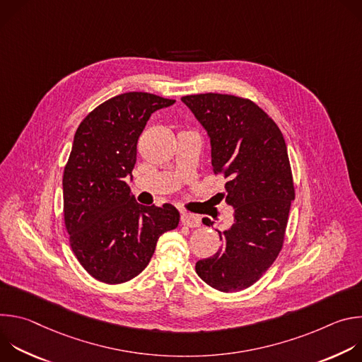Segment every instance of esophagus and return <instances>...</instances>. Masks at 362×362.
Instances as JSON below:
<instances>
[{
	"instance_id": "esophagus-1",
	"label": "esophagus",
	"mask_w": 362,
	"mask_h": 362,
	"mask_svg": "<svg viewBox=\"0 0 362 362\" xmlns=\"http://www.w3.org/2000/svg\"><path fill=\"white\" fill-rule=\"evenodd\" d=\"M180 221L187 228H197L200 225V218L197 215H193V214H187V212H183L182 216H180Z\"/></svg>"
}]
</instances>
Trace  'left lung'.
<instances>
[{"instance_id":"1","label":"left lung","mask_w":362,"mask_h":362,"mask_svg":"<svg viewBox=\"0 0 362 362\" xmlns=\"http://www.w3.org/2000/svg\"><path fill=\"white\" fill-rule=\"evenodd\" d=\"M182 101L208 130L212 170L223 175V196L235 209L233 225L218 230L222 247L196 262V274L212 288H249L278 257L295 186L284 136L276 123L249 98L204 93ZM204 225L212 222L204 218Z\"/></svg>"}]
</instances>
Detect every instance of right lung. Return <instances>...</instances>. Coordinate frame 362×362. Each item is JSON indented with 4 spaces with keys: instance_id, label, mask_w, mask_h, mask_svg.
I'll return each mask as SVG.
<instances>
[{
    "instance_id": "right-lung-1",
    "label": "right lung",
    "mask_w": 362,
    "mask_h": 362,
    "mask_svg": "<svg viewBox=\"0 0 362 362\" xmlns=\"http://www.w3.org/2000/svg\"><path fill=\"white\" fill-rule=\"evenodd\" d=\"M175 101L123 93L91 110L76 132L63 173L64 223L77 261L100 282L117 285L137 276L159 236L179 225L173 204L143 206L126 182L148 117Z\"/></svg>"
}]
</instances>
